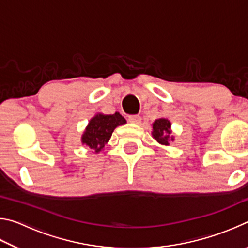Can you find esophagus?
I'll return each instance as SVG.
<instances>
[{
    "label": "esophagus",
    "instance_id": "1",
    "mask_svg": "<svg viewBox=\"0 0 248 248\" xmlns=\"http://www.w3.org/2000/svg\"><path fill=\"white\" fill-rule=\"evenodd\" d=\"M129 123L131 124H140L141 123V117L139 115H131L128 117Z\"/></svg>",
    "mask_w": 248,
    "mask_h": 248
}]
</instances>
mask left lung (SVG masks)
Here are the masks:
<instances>
[{
  "label": "left lung",
  "mask_w": 248,
  "mask_h": 248,
  "mask_svg": "<svg viewBox=\"0 0 248 248\" xmlns=\"http://www.w3.org/2000/svg\"><path fill=\"white\" fill-rule=\"evenodd\" d=\"M170 123L165 118H159L154 121L153 124V138L158 143L163 145H169L170 140L173 141L174 138L170 137Z\"/></svg>",
  "instance_id": "obj_1"
}]
</instances>
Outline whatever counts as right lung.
Segmentation results:
<instances>
[{"label": "right lung", "mask_w": 248, "mask_h": 248, "mask_svg": "<svg viewBox=\"0 0 248 248\" xmlns=\"http://www.w3.org/2000/svg\"><path fill=\"white\" fill-rule=\"evenodd\" d=\"M124 124L125 119L119 112H115L114 115H96L94 118L91 119L83 134V144H86L96 153H98L110 139L115 128Z\"/></svg>", "instance_id": "add662e5"}]
</instances>
